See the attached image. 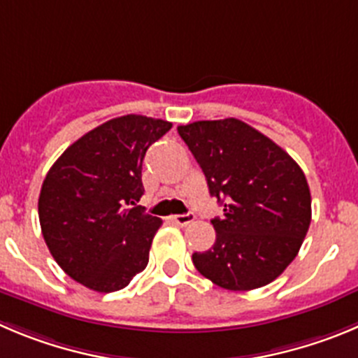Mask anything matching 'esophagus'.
Listing matches in <instances>:
<instances>
[{
	"mask_svg": "<svg viewBox=\"0 0 358 358\" xmlns=\"http://www.w3.org/2000/svg\"><path fill=\"white\" fill-rule=\"evenodd\" d=\"M171 220L178 226H187L194 220V213H183V215H173Z\"/></svg>",
	"mask_w": 358,
	"mask_h": 358,
	"instance_id": "esophagus-1",
	"label": "esophagus"
}]
</instances>
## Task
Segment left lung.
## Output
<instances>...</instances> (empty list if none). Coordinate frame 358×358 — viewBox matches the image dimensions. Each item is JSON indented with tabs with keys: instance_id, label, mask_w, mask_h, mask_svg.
I'll list each match as a JSON object with an SVG mask.
<instances>
[{
	"instance_id": "obj_1",
	"label": "left lung",
	"mask_w": 358,
	"mask_h": 358,
	"mask_svg": "<svg viewBox=\"0 0 358 358\" xmlns=\"http://www.w3.org/2000/svg\"><path fill=\"white\" fill-rule=\"evenodd\" d=\"M224 206L212 219L215 243L192 263L231 292L262 288L295 259L310 224V192L299 164L259 130L236 118L178 127Z\"/></svg>"
}]
</instances>
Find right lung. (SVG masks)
Instances as JSON below:
<instances>
[{
  "label": "right lung",
  "instance_id": "add662e5",
  "mask_svg": "<svg viewBox=\"0 0 358 358\" xmlns=\"http://www.w3.org/2000/svg\"><path fill=\"white\" fill-rule=\"evenodd\" d=\"M171 129L141 115L113 118L70 145L45 175L40 228L63 272L99 293L125 288L148 265L162 220L134 206L143 159Z\"/></svg>",
  "mask_w": 358,
  "mask_h": 358
}]
</instances>
